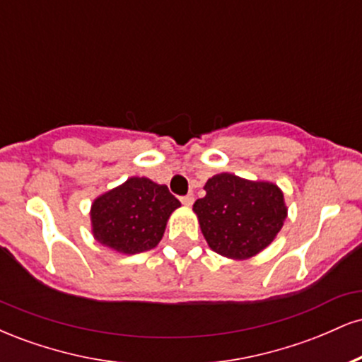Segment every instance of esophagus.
I'll list each match as a JSON object with an SVG mask.
<instances>
[{
	"label": "esophagus",
	"instance_id": "1",
	"mask_svg": "<svg viewBox=\"0 0 362 362\" xmlns=\"http://www.w3.org/2000/svg\"><path fill=\"white\" fill-rule=\"evenodd\" d=\"M180 201H182V204H184V206H192L194 204V195L187 194V195H184V197H180Z\"/></svg>",
	"mask_w": 362,
	"mask_h": 362
}]
</instances>
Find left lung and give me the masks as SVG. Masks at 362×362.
Masks as SVG:
<instances>
[{
  "mask_svg": "<svg viewBox=\"0 0 362 362\" xmlns=\"http://www.w3.org/2000/svg\"><path fill=\"white\" fill-rule=\"evenodd\" d=\"M204 190L194 213L207 245L230 259H248L269 247L288 216L284 195L271 182L219 173L206 182Z\"/></svg>",
  "mask_w": 362,
  "mask_h": 362,
  "instance_id": "obj_1",
  "label": "left lung"
}]
</instances>
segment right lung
Wrapping results in <instances>:
<instances>
[{
    "instance_id": "obj_1",
    "label": "right lung",
    "mask_w": 362,
    "mask_h": 362,
    "mask_svg": "<svg viewBox=\"0 0 362 362\" xmlns=\"http://www.w3.org/2000/svg\"><path fill=\"white\" fill-rule=\"evenodd\" d=\"M180 201L167 185L132 177L102 194L91 204V231L97 242L127 255L155 248L165 233L170 214Z\"/></svg>"
}]
</instances>
